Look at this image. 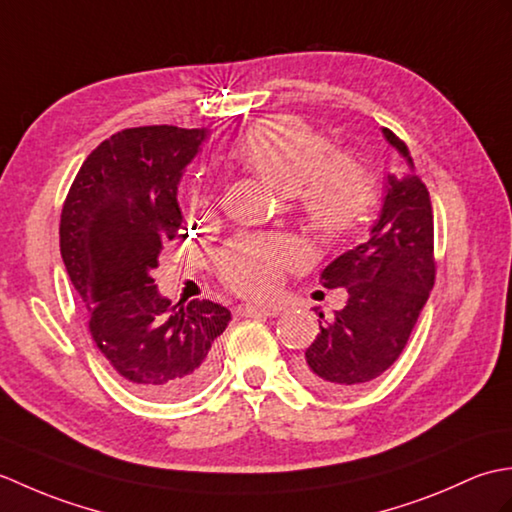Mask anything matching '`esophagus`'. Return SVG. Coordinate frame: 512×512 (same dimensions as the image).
<instances>
[{"instance_id": "1", "label": "esophagus", "mask_w": 512, "mask_h": 512, "mask_svg": "<svg viewBox=\"0 0 512 512\" xmlns=\"http://www.w3.org/2000/svg\"><path fill=\"white\" fill-rule=\"evenodd\" d=\"M237 314H242V317H277L279 310L259 308V306H253V303H242V306H237Z\"/></svg>"}]
</instances>
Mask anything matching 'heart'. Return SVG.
I'll list each match as a JSON object with an SVG mask.
<instances>
[{
  "label": "heart",
  "instance_id": "b5f03b06",
  "mask_svg": "<svg viewBox=\"0 0 512 512\" xmlns=\"http://www.w3.org/2000/svg\"><path fill=\"white\" fill-rule=\"evenodd\" d=\"M332 143L290 116L264 118L237 138L233 156L281 193H295L299 213L312 235L325 246L343 244L361 231L378 202V182L361 162L332 156ZM209 209L211 198H195ZM306 262L295 239L239 235L215 257V270L226 288L246 297H268L288 268Z\"/></svg>",
  "mask_w": 512,
  "mask_h": 512
}]
</instances>
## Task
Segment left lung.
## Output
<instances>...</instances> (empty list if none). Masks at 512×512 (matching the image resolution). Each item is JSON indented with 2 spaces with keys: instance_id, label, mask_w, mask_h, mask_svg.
<instances>
[{
  "instance_id": "obj_1",
  "label": "left lung",
  "mask_w": 512,
  "mask_h": 512,
  "mask_svg": "<svg viewBox=\"0 0 512 512\" xmlns=\"http://www.w3.org/2000/svg\"><path fill=\"white\" fill-rule=\"evenodd\" d=\"M383 136L405 158L409 173L387 176L372 233L323 270L321 284L347 288V303L330 321L319 314L321 332L297 365L303 383L330 396L352 394L398 361L436 284L429 191L413 173L405 140L387 127Z\"/></svg>"
}]
</instances>
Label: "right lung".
Segmentation results:
<instances>
[{
  "label": "right lung",
  "mask_w": 512,
  "mask_h": 512,
  "mask_svg": "<svg viewBox=\"0 0 512 512\" xmlns=\"http://www.w3.org/2000/svg\"><path fill=\"white\" fill-rule=\"evenodd\" d=\"M204 129L129 127L85 158L61 211V257L88 308L94 345L129 389L178 400L209 380L213 341L231 312L193 299L171 306L151 270L182 235L176 191Z\"/></svg>",
  "instance_id": "right-lung-1"
}]
</instances>
